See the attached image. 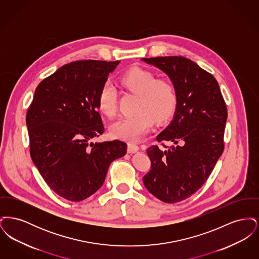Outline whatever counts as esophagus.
I'll return each instance as SVG.
<instances>
[{
	"instance_id": "34e87169",
	"label": "esophagus",
	"mask_w": 259,
	"mask_h": 259,
	"mask_svg": "<svg viewBox=\"0 0 259 259\" xmlns=\"http://www.w3.org/2000/svg\"><path fill=\"white\" fill-rule=\"evenodd\" d=\"M138 150H139V146H138L136 143H133V142L128 143L127 151H128L129 153H135Z\"/></svg>"
}]
</instances>
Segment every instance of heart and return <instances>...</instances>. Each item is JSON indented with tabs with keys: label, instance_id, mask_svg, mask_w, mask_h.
<instances>
[{
	"label": "heart",
	"instance_id": "obj_1",
	"mask_svg": "<svg viewBox=\"0 0 259 259\" xmlns=\"http://www.w3.org/2000/svg\"><path fill=\"white\" fill-rule=\"evenodd\" d=\"M124 87L139 95L135 114L122 116L111 125V135L127 141H137L146 135L156 120H163L172 112L177 94L172 83L167 79H157L148 70L133 68L120 78ZM117 93L111 81H106L99 91V110L107 116L116 111Z\"/></svg>",
	"mask_w": 259,
	"mask_h": 259
}]
</instances>
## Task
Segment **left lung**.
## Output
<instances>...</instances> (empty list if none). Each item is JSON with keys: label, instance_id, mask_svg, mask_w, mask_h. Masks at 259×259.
<instances>
[{"label": "left lung", "instance_id": "left-lung-1", "mask_svg": "<svg viewBox=\"0 0 259 259\" xmlns=\"http://www.w3.org/2000/svg\"><path fill=\"white\" fill-rule=\"evenodd\" d=\"M169 76L176 89L172 121L156 140L174 146H151L143 178L148 191L165 203L190 197L206 183L223 152L227 109L217 79L183 56L143 58Z\"/></svg>", "mask_w": 259, "mask_h": 259}]
</instances>
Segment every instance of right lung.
<instances>
[{
	"instance_id": "obj_1",
	"label": "right lung",
	"mask_w": 259,
	"mask_h": 259,
	"mask_svg": "<svg viewBox=\"0 0 259 259\" xmlns=\"http://www.w3.org/2000/svg\"><path fill=\"white\" fill-rule=\"evenodd\" d=\"M119 62L62 66L37 85L27 111L32 160L50 188L69 201L95 193L111 162L126 154L119 140L89 143L104 133L97 96Z\"/></svg>"
}]
</instances>
